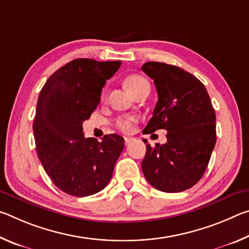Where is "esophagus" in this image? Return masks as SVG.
<instances>
[{"instance_id":"1","label":"esophagus","mask_w":249,"mask_h":249,"mask_svg":"<svg viewBox=\"0 0 249 249\" xmlns=\"http://www.w3.org/2000/svg\"><path fill=\"white\" fill-rule=\"evenodd\" d=\"M135 140L134 137H128V136H126V137H124V142H125V145H129L130 142H132L133 141Z\"/></svg>"}]
</instances>
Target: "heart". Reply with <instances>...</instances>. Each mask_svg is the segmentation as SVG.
<instances>
[{
    "instance_id": "1",
    "label": "heart",
    "mask_w": 249,
    "mask_h": 249,
    "mask_svg": "<svg viewBox=\"0 0 249 249\" xmlns=\"http://www.w3.org/2000/svg\"><path fill=\"white\" fill-rule=\"evenodd\" d=\"M126 87L128 88V90L132 92L133 94L136 93L138 90H141L142 87L149 86L148 81L145 78H142V75H130L127 79H126ZM107 90L104 89L102 92V100L107 99ZM138 121L137 116L135 115H123L117 117L115 121V126L120 130L124 133H130L134 129V125Z\"/></svg>"
}]
</instances>
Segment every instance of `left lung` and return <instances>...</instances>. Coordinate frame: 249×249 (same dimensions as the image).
I'll list each match as a JSON object with an SVG mask.
<instances>
[{
  "mask_svg": "<svg viewBox=\"0 0 249 249\" xmlns=\"http://www.w3.org/2000/svg\"><path fill=\"white\" fill-rule=\"evenodd\" d=\"M142 70L154 80L158 93L145 134L168 132L166 144L146 145L142 172L157 190L184 191L202 178L209 165L216 142L215 111L203 83L193 74L155 61L146 62Z\"/></svg>",
  "mask_w": 249,
  "mask_h": 249,
  "instance_id": "8db88e82",
  "label": "left lung"
}]
</instances>
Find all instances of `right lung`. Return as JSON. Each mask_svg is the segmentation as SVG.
Returning a JSON list of instances; mask_svg holds the SVG:
<instances>
[{
    "label": "right lung",
    "instance_id": "obj_1",
    "mask_svg": "<svg viewBox=\"0 0 249 249\" xmlns=\"http://www.w3.org/2000/svg\"><path fill=\"white\" fill-rule=\"evenodd\" d=\"M121 64L74 59L50 75L40 91L33 124L36 151L53 184L67 195L92 196L112 178L124 138L116 134L105 135L102 142L86 138L82 123Z\"/></svg>",
    "mask_w": 249,
    "mask_h": 249
}]
</instances>
